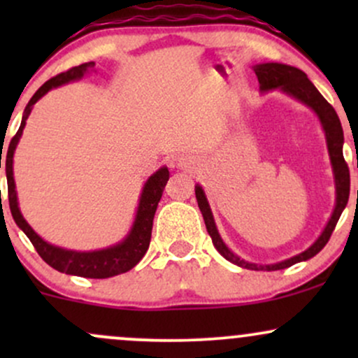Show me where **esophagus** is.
Here are the masks:
<instances>
[{"mask_svg": "<svg viewBox=\"0 0 358 358\" xmlns=\"http://www.w3.org/2000/svg\"><path fill=\"white\" fill-rule=\"evenodd\" d=\"M176 166L178 168H190L192 166V159L188 156H182V158L176 159Z\"/></svg>", "mask_w": 358, "mask_h": 358, "instance_id": "esophagus-1", "label": "esophagus"}]
</instances>
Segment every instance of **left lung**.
<instances>
[{
  "instance_id": "1",
  "label": "left lung",
  "mask_w": 358,
  "mask_h": 358,
  "mask_svg": "<svg viewBox=\"0 0 358 358\" xmlns=\"http://www.w3.org/2000/svg\"><path fill=\"white\" fill-rule=\"evenodd\" d=\"M256 72L259 85H261L262 92H268V90L281 89L282 92L289 94L291 97L298 99L303 104H306L308 108H311L318 116L320 122H322L324 136H327V145H328V153H330L331 159V168H334L335 175V185H336V205L335 210L331 213L330 220H328L327 227L322 232V236L315 241L313 245H310L305 252L298 254V256L286 259V261L276 262V264H254V262H248L244 259L237 257L227 245L222 241L219 231L215 227V222H213V215L210 210V205L207 202V196L202 190L200 185L195 187V195L196 202H199V208L202 212L205 227L207 232L210 234L213 245L219 252L224 256L227 261L234 262V264L241 266L245 269H254V271H278V269H286L289 266L296 264V262L308 261L322 250L327 242L330 241L331 232L335 231V225L338 222L340 215H342L343 208L347 207L348 195H350V171H348L347 163L343 158V129L340 124V119L336 116L335 109L328 104L327 99L318 92V89L311 84V80L308 79L306 73L299 71L296 67H291V65L278 64V62H269V64H259L254 67Z\"/></svg>"
}]
</instances>
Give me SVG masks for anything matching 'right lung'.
<instances>
[{
    "mask_svg": "<svg viewBox=\"0 0 358 358\" xmlns=\"http://www.w3.org/2000/svg\"><path fill=\"white\" fill-rule=\"evenodd\" d=\"M94 62H87V64L77 65V67L69 69L67 72H62L59 76L52 77L50 80H47L45 84L34 94L30 102L24 108L22 124L20 129L16 131V134L11 138L10 146H8L6 153V180H8V202H10V210L11 215L22 231L27 234V237L30 239L36 252L40 254V257L47 262L48 266H52L53 269L60 271L65 274H73V276H82V278H92V279H104V278H113L117 274L126 273V271L133 269L134 266L141 261L143 256L146 254L148 248H150L151 241V229H153V219L156 207H158L159 199H162L163 190H165V185L170 178V171L166 166L159 168L156 173H153L148 178V182L143 187L141 196H139V205L136 212V219L133 222V227H131L129 234L126 236L124 241H121L116 245H110L108 249L101 250H90V252H77V250H69L57 248V245L48 244L42 237L36 234L34 229L28 225V222L23 219L22 212L18 207V196H16L15 190V178H13V155L18 145L20 138H22L23 127L27 124V119L30 116L31 108L38 99H42L45 94L50 89L59 87V85L67 84V82L79 80L80 77H84L85 72H89L90 69H94ZM3 155V150L1 153ZM0 168H1V156H0Z\"/></svg>",
    "mask_w": 358,
    "mask_h": 358,
    "instance_id": "1",
    "label": "right lung"
}]
</instances>
